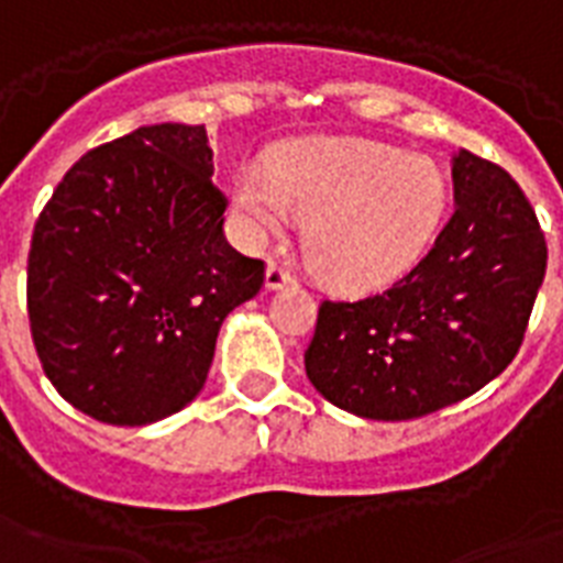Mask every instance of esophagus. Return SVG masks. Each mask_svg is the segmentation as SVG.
Listing matches in <instances>:
<instances>
[{"mask_svg":"<svg viewBox=\"0 0 563 563\" xmlns=\"http://www.w3.org/2000/svg\"><path fill=\"white\" fill-rule=\"evenodd\" d=\"M289 283H295V277H291L289 272L283 266H277V263H268L266 268V289H283V286H289Z\"/></svg>","mask_w":563,"mask_h":563,"instance_id":"esophagus-1","label":"esophagus"}]
</instances>
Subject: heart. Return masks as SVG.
Listing matches in <instances>:
<instances>
[{
    "label": "heart",
    "instance_id": "b5f03b06",
    "mask_svg": "<svg viewBox=\"0 0 563 563\" xmlns=\"http://www.w3.org/2000/svg\"><path fill=\"white\" fill-rule=\"evenodd\" d=\"M231 206L252 240L283 238L303 217L306 257L329 286L380 289L423 254L446 209V183L427 157L372 140H309L243 168Z\"/></svg>",
    "mask_w": 563,
    "mask_h": 563
}]
</instances>
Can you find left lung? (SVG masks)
<instances>
[{
  "label": "left lung",
  "mask_w": 563,
  "mask_h": 563,
  "mask_svg": "<svg viewBox=\"0 0 563 563\" xmlns=\"http://www.w3.org/2000/svg\"><path fill=\"white\" fill-rule=\"evenodd\" d=\"M455 211L432 249L380 295L323 300L306 375L329 404L412 420L470 398L521 349L547 272L544 231L500 165L452 157Z\"/></svg>",
  "instance_id": "left-lung-1"
}]
</instances>
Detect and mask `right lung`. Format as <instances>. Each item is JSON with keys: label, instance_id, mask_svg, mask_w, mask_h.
Wrapping results in <instances>:
<instances>
[{"label": "right lung", "instance_id": "obj_1", "mask_svg": "<svg viewBox=\"0 0 563 563\" xmlns=\"http://www.w3.org/2000/svg\"><path fill=\"white\" fill-rule=\"evenodd\" d=\"M206 125H143L70 165L33 225L27 318L56 391L113 427L200 395L266 266L231 249Z\"/></svg>", "mask_w": 563, "mask_h": 563}]
</instances>
